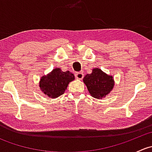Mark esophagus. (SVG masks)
Here are the masks:
<instances>
[{
    "instance_id": "esophagus-1",
    "label": "esophagus",
    "mask_w": 152,
    "mask_h": 152,
    "mask_svg": "<svg viewBox=\"0 0 152 152\" xmlns=\"http://www.w3.org/2000/svg\"><path fill=\"white\" fill-rule=\"evenodd\" d=\"M83 77H84V73H82V72H81V73H77L76 74V78L77 79H79V80L83 79Z\"/></svg>"
}]
</instances>
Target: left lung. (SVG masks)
Segmentation results:
<instances>
[{"label": "left lung", "mask_w": 152, "mask_h": 152, "mask_svg": "<svg viewBox=\"0 0 152 152\" xmlns=\"http://www.w3.org/2000/svg\"><path fill=\"white\" fill-rule=\"evenodd\" d=\"M83 82L90 96L98 99L108 96L115 85L113 76L107 74L98 67L93 68L91 73L86 75Z\"/></svg>", "instance_id": "obj_1"}]
</instances>
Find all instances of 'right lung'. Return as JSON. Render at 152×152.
Returning a JSON list of instances; mask_svg holds the SVG:
<instances>
[{
	"instance_id": "right-lung-1",
	"label": "right lung",
	"mask_w": 152,
	"mask_h": 152,
	"mask_svg": "<svg viewBox=\"0 0 152 152\" xmlns=\"http://www.w3.org/2000/svg\"><path fill=\"white\" fill-rule=\"evenodd\" d=\"M74 79L75 76L71 72H64L61 68L56 67L41 77L39 87L41 92L45 96L51 99H56L65 93L68 84Z\"/></svg>"
}]
</instances>
